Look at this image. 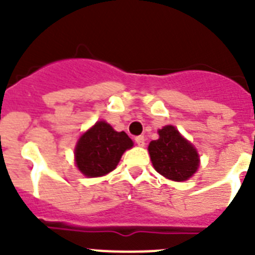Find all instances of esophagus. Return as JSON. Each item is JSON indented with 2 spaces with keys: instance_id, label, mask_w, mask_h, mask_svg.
<instances>
[{
  "instance_id": "obj_1",
  "label": "esophagus",
  "mask_w": 255,
  "mask_h": 255,
  "mask_svg": "<svg viewBox=\"0 0 255 255\" xmlns=\"http://www.w3.org/2000/svg\"><path fill=\"white\" fill-rule=\"evenodd\" d=\"M135 143L138 144L139 147H143L144 144H145V138H144L143 135H139V136L135 138Z\"/></svg>"
}]
</instances>
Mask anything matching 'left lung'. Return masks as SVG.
Segmentation results:
<instances>
[{
	"label": "left lung",
	"mask_w": 255,
	"mask_h": 255,
	"mask_svg": "<svg viewBox=\"0 0 255 255\" xmlns=\"http://www.w3.org/2000/svg\"><path fill=\"white\" fill-rule=\"evenodd\" d=\"M158 134L159 138L148 147L155 171L173 181H185L193 176L199 166L197 149L173 126H164Z\"/></svg>",
	"instance_id": "left-lung-1"
}]
</instances>
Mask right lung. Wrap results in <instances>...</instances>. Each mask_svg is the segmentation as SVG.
Returning <instances> with one entry per match:
<instances>
[{
  "instance_id": "1",
  "label": "right lung",
  "mask_w": 255,
  "mask_h": 255,
  "mask_svg": "<svg viewBox=\"0 0 255 255\" xmlns=\"http://www.w3.org/2000/svg\"><path fill=\"white\" fill-rule=\"evenodd\" d=\"M131 147L132 140L125 131H115L111 125L98 121L76 144V166L85 176H103L116 168L123 153Z\"/></svg>"
}]
</instances>
